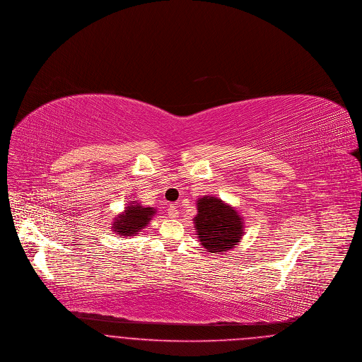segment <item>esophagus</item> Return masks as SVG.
<instances>
[{
    "label": "esophagus",
    "instance_id": "1",
    "mask_svg": "<svg viewBox=\"0 0 362 362\" xmlns=\"http://www.w3.org/2000/svg\"><path fill=\"white\" fill-rule=\"evenodd\" d=\"M168 216L170 218H176L179 216V208H177V204H172L168 208Z\"/></svg>",
    "mask_w": 362,
    "mask_h": 362
}]
</instances>
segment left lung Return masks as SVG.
I'll use <instances>...</instances> for the list:
<instances>
[{
    "instance_id": "left-lung-1",
    "label": "left lung",
    "mask_w": 362,
    "mask_h": 362,
    "mask_svg": "<svg viewBox=\"0 0 362 362\" xmlns=\"http://www.w3.org/2000/svg\"><path fill=\"white\" fill-rule=\"evenodd\" d=\"M197 211L195 233L209 253L223 255L240 242L245 234L243 220L233 206L213 195H205L197 201Z\"/></svg>"
}]
</instances>
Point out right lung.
<instances>
[{"label":"right lung","mask_w":362,"mask_h":362,"mask_svg":"<svg viewBox=\"0 0 362 362\" xmlns=\"http://www.w3.org/2000/svg\"><path fill=\"white\" fill-rule=\"evenodd\" d=\"M156 214V209L144 206L136 201H131L124 208V212L117 214L113 220L112 230L117 238H129L141 233L148 224L151 217Z\"/></svg>","instance_id":"obj_1"}]
</instances>
